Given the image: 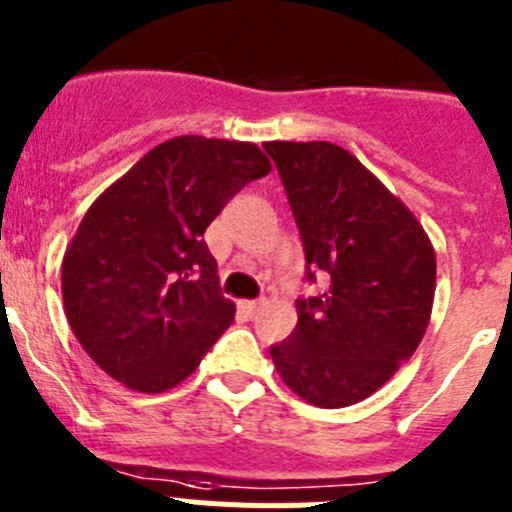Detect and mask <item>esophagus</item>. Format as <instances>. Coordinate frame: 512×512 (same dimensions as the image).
<instances>
[{"instance_id":"1","label":"esophagus","mask_w":512,"mask_h":512,"mask_svg":"<svg viewBox=\"0 0 512 512\" xmlns=\"http://www.w3.org/2000/svg\"><path fill=\"white\" fill-rule=\"evenodd\" d=\"M238 309H241L246 317H256V312L261 309V302H253V299H246V302H238Z\"/></svg>"}]
</instances>
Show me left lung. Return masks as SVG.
Instances as JSON below:
<instances>
[{
    "label": "left lung",
    "instance_id": "obj_1",
    "mask_svg": "<svg viewBox=\"0 0 512 512\" xmlns=\"http://www.w3.org/2000/svg\"><path fill=\"white\" fill-rule=\"evenodd\" d=\"M322 297L297 299L292 337L271 348L302 401L342 409L373 396L416 353L431 320L437 253L401 198L332 142H266ZM309 279L314 274L309 271Z\"/></svg>",
    "mask_w": 512,
    "mask_h": 512
}]
</instances>
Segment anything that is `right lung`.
Returning a JSON list of instances; mask_svg holds the SVG:
<instances>
[{
  "label": "right lung",
  "instance_id": "right-lung-1",
  "mask_svg": "<svg viewBox=\"0 0 512 512\" xmlns=\"http://www.w3.org/2000/svg\"><path fill=\"white\" fill-rule=\"evenodd\" d=\"M269 172L256 144L185 134L93 200L65 248L60 289L70 330L103 373L139 393L195 373L236 314L203 233Z\"/></svg>",
  "mask_w": 512,
  "mask_h": 512
}]
</instances>
